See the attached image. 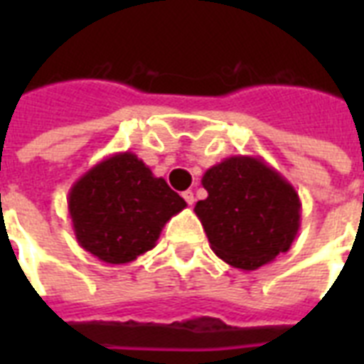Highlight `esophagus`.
<instances>
[{
  "instance_id": "esophagus-1",
  "label": "esophagus",
  "mask_w": 364,
  "mask_h": 364,
  "mask_svg": "<svg viewBox=\"0 0 364 364\" xmlns=\"http://www.w3.org/2000/svg\"><path fill=\"white\" fill-rule=\"evenodd\" d=\"M183 198H185V202H187L188 205L194 204V194L191 193V191H185V193H183Z\"/></svg>"
}]
</instances>
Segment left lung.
Listing matches in <instances>:
<instances>
[{
  "instance_id": "left-lung-1",
  "label": "left lung",
  "mask_w": 364,
  "mask_h": 364,
  "mask_svg": "<svg viewBox=\"0 0 364 364\" xmlns=\"http://www.w3.org/2000/svg\"><path fill=\"white\" fill-rule=\"evenodd\" d=\"M208 198L194 213L213 253L238 270H257L285 253L300 228V198L260 156H228L202 177Z\"/></svg>"
}]
</instances>
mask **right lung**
<instances>
[{
    "label": "right lung",
    "instance_id": "1",
    "mask_svg": "<svg viewBox=\"0 0 364 364\" xmlns=\"http://www.w3.org/2000/svg\"><path fill=\"white\" fill-rule=\"evenodd\" d=\"M185 208L187 202L128 151L92 166L68 196L77 242L107 264L151 251L166 223Z\"/></svg>",
    "mask_w": 364,
    "mask_h": 364
}]
</instances>
